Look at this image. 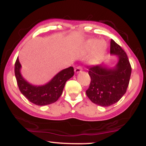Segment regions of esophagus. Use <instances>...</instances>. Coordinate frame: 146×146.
<instances>
[{
    "label": "esophagus",
    "mask_w": 146,
    "mask_h": 146,
    "mask_svg": "<svg viewBox=\"0 0 146 146\" xmlns=\"http://www.w3.org/2000/svg\"><path fill=\"white\" fill-rule=\"evenodd\" d=\"M82 71V67L81 66H76V67H75V72L76 73H80V72H81Z\"/></svg>",
    "instance_id": "esophagus-1"
}]
</instances>
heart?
I'll return each mask as SVG.
<instances>
[{"mask_svg": "<svg viewBox=\"0 0 146 146\" xmlns=\"http://www.w3.org/2000/svg\"><path fill=\"white\" fill-rule=\"evenodd\" d=\"M85 47L87 50H90L95 47L93 58L91 59V61H94L104 51L106 48V44L105 42L102 41H99L96 43L95 40H89L86 43Z\"/></svg>", "mask_w": 146, "mask_h": 146, "instance_id": "heart-1", "label": "heart"}]
</instances>
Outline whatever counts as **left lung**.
Instances as JSON below:
<instances>
[{"label":"left lung","mask_w":146,"mask_h":146,"mask_svg":"<svg viewBox=\"0 0 146 146\" xmlns=\"http://www.w3.org/2000/svg\"><path fill=\"white\" fill-rule=\"evenodd\" d=\"M110 53L117 55L118 63L114 68L103 64L88 66L90 83L86 93L93 103L110 106L117 103L126 92L132 68L126 53L113 40H110Z\"/></svg>","instance_id":"8db88e82"}]
</instances>
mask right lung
I'll return each instance as SVG.
<instances>
[{"mask_svg": "<svg viewBox=\"0 0 146 146\" xmlns=\"http://www.w3.org/2000/svg\"><path fill=\"white\" fill-rule=\"evenodd\" d=\"M21 67V63L17 58L14 72L19 90L29 102L38 106L48 105L56 102L61 96L66 82L74 75V68L70 66L59 72L46 84L37 86L25 80L20 72Z\"/></svg>", "mask_w": 146, "mask_h": 146, "instance_id": "add662e5", "label": "right lung"}]
</instances>
